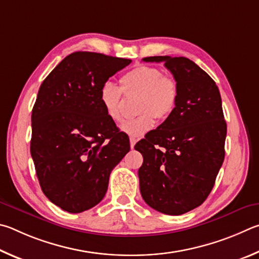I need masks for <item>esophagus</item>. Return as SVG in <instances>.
Instances as JSON below:
<instances>
[{
	"label": "esophagus",
	"mask_w": 259,
	"mask_h": 259,
	"mask_svg": "<svg viewBox=\"0 0 259 259\" xmlns=\"http://www.w3.org/2000/svg\"><path fill=\"white\" fill-rule=\"evenodd\" d=\"M135 143H137V139H135V138H130V144H131V149H134Z\"/></svg>",
	"instance_id": "obj_1"
}]
</instances>
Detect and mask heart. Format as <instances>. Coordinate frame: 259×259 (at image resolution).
<instances>
[{"mask_svg":"<svg viewBox=\"0 0 259 259\" xmlns=\"http://www.w3.org/2000/svg\"><path fill=\"white\" fill-rule=\"evenodd\" d=\"M120 88L125 94H139L137 117L121 125V131L132 137H142L155 126V117L165 119L176 107L179 86L173 77L162 75L152 66H138L121 76ZM100 102L107 115L119 122L122 113V93L119 88L106 83L100 90Z\"/></svg>","mask_w":259,"mask_h":259,"instance_id":"b5f03b06","label":"heart"}]
</instances>
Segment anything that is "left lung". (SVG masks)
Instances as JSON below:
<instances>
[{"label": "left lung", "instance_id": "obj_1", "mask_svg": "<svg viewBox=\"0 0 259 259\" xmlns=\"http://www.w3.org/2000/svg\"><path fill=\"white\" fill-rule=\"evenodd\" d=\"M179 86L173 112L135 144L142 153L140 191L153 209L182 215L209 196L224 161L226 121L219 88L211 77L184 57L158 56Z\"/></svg>", "mask_w": 259, "mask_h": 259}]
</instances>
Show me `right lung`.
Instances as JSON below:
<instances>
[{"label":"right lung","instance_id":"add662e5","mask_svg":"<svg viewBox=\"0 0 259 259\" xmlns=\"http://www.w3.org/2000/svg\"><path fill=\"white\" fill-rule=\"evenodd\" d=\"M132 60L74 52L43 80L31 111L30 155L43 193L68 212L102 200L113 167L130 151L100 102L109 77Z\"/></svg>","mask_w":259,"mask_h":259}]
</instances>
